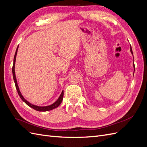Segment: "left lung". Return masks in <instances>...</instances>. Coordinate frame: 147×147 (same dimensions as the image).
I'll return each instance as SVG.
<instances>
[{
	"label": "left lung",
	"mask_w": 147,
	"mask_h": 147,
	"mask_svg": "<svg viewBox=\"0 0 147 147\" xmlns=\"http://www.w3.org/2000/svg\"><path fill=\"white\" fill-rule=\"evenodd\" d=\"M130 51H131V53H132V56H133V53H132V48H131V46L130 45ZM133 58H134V56H133ZM133 67H134V71H135V65H134V62H133ZM134 74H133V75H134Z\"/></svg>",
	"instance_id": "obj_1"
}]
</instances>
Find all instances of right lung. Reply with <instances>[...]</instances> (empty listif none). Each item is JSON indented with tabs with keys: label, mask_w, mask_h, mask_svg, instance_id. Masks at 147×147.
<instances>
[{
	"label": "right lung",
	"mask_w": 147,
	"mask_h": 147,
	"mask_svg": "<svg viewBox=\"0 0 147 147\" xmlns=\"http://www.w3.org/2000/svg\"><path fill=\"white\" fill-rule=\"evenodd\" d=\"M18 46L17 48H16V50L15 52V55L14 56V59H13V67H12V73H13V80H14V82H15V86L16 88V90L18 91V94L20 97V98L23 100V102H24L25 103L27 104L28 106H29L30 107L34 109V110L38 111V112H47V111H49V110H51L53 109H54L56 107H58L61 103L63 101V96H64V91H62L61 95L59 96V98L57 99V100L56 102H55L53 104L50 105H48V106H43V107H40V106H37V105H33L32 104H30V102H29L28 100H26L24 98V97L23 96V95L21 94V93L20 91V89L18 87V83H17V81H16V75H15V62H16V56L17 55V52H18Z\"/></svg>",
	"instance_id": "add662e5"
}]
</instances>
